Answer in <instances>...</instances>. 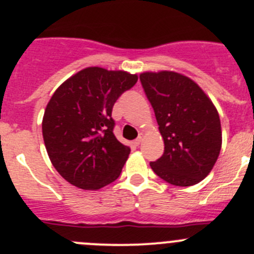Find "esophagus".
Segmentation results:
<instances>
[{
	"mask_svg": "<svg viewBox=\"0 0 254 254\" xmlns=\"http://www.w3.org/2000/svg\"><path fill=\"white\" fill-rule=\"evenodd\" d=\"M143 138H144V134H143V133H140V134L138 135V138H137V139H135L134 142H133V143H134V145H139L140 143H142Z\"/></svg>",
	"mask_w": 254,
	"mask_h": 254,
	"instance_id": "esophagus-1",
	"label": "esophagus"
}]
</instances>
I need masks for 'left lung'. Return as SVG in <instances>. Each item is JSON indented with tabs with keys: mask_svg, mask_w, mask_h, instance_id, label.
Returning <instances> with one entry per match:
<instances>
[{
	"mask_svg": "<svg viewBox=\"0 0 254 254\" xmlns=\"http://www.w3.org/2000/svg\"><path fill=\"white\" fill-rule=\"evenodd\" d=\"M139 79L164 140V153L150 162V168L169 184H197L212 170L222 144L215 105L194 80L180 72L145 71Z\"/></svg>",
	"mask_w": 254,
	"mask_h": 254,
	"instance_id": "obj_1",
	"label": "left lung"
}]
</instances>
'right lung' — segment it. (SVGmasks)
Wrapping results in <instances>:
<instances>
[{"label":"right lung","instance_id":"right-lung-1","mask_svg":"<svg viewBox=\"0 0 254 254\" xmlns=\"http://www.w3.org/2000/svg\"><path fill=\"white\" fill-rule=\"evenodd\" d=\"M137 74L89 66L65 80L45 107L43 139L57 172L74 187L97 190L120 177L130 148L114 134L112 107Z\"/></svg>","mask_w":254,"mask_h":254}]
</instances>
